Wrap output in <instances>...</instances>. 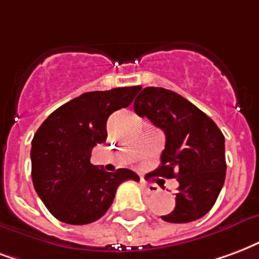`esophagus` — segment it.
I'll return each instance as SVG.
<instances>
[{
	"label": "esophagus",
	"mask_w": 259,
	"mask_h": 259,
	"mask_svg": "<svg viewBox=\"0 0 259 259\" xmlns=\"http://www.w3.org/2000/svg\"><path fill=\"white\" fill-rule=\"evenodd\" d=\"M141 185V188L144 189L145 193H148V195H152V193H158L159 192V188L156 185H148V184L145 183V181H141L140 183Z\"/></svg>",
	"instance_id": "esophagus-1"
}]
</instances>
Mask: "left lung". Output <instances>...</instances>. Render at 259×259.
<instances>
[{
	"mask_svg": "<svg viewBox=\"0 0 259 259\" xmlns=\"http://www.w3.org/2000/svg\"><path fill=\"white\" fill-rule=\"evenodd\" d=\"M136 114L147 116L166 135L155 176L177 178L176 207L162 220L195 221L207 214L225 181V137L211 118L176 92L145 88L135 100Z\"/></svg>",
	"mask_w": 259,
	"mask_h": 259,
	"instance_id": "left-lung-1",
	"label": "left lung"
}]
</instances>
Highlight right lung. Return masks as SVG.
I'll list each match as a JSON object with an SVG mask.
<instances>
[{
    "mask_svg": "<svg viewBox=\"0 0 259 259\" xmlns=\"http://www.w3.org/2000/svg\"><path fill=\"white\" fill-rule=\"evenodd\" d=\"M141 86L88 92L59 107L39 126L31 141L34 188L51 214L71 225H85L104 215L116 188L139 181L129 168L108 173L91 163L92 149L107 140V119L132 104Z\"/></svg>",
    "mask_w": 259,
    "mask_h": 259,
    "instance_id": "1",
    "label": "right lung"
}]
</instances>
